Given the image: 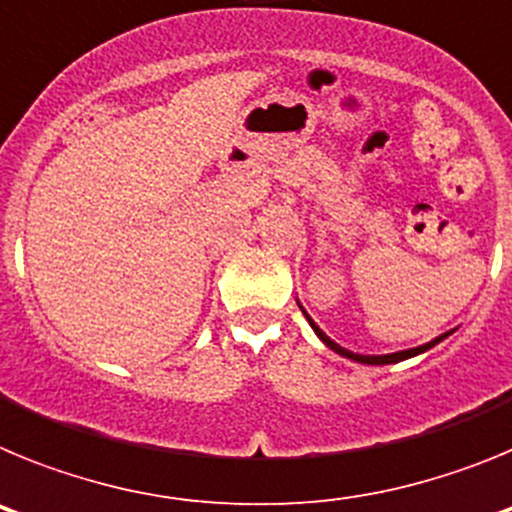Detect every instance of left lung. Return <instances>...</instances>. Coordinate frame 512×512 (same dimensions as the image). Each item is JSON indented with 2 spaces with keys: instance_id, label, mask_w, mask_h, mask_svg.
I'll use <instances>...</instances> for the list:
<instances>
[{
  "instance_id": "1",
  "label": "left lung",
  "mask_w": 512,
  "mask_h": 512,
  "mask_svg": "<svg viewBox=\"0 0 512 512\" xmlns=\"http://www.w3.org/2000/svg\"><path fill=\"white\" fill-rule=\"evenodd\" d=\"M305 318L310 320L312 330H315V333H318V338H320V341L325 343V346H328V348H333V351H336V354L346 356V359H354V361H359V364H397V361H405V359H410V356H418V354H423V351H428V348H433V346H436V343H441L443 338L449 336V333H443V336H438L436 341H431V343H423V346H418V348H410V351H397V354H387V356H364V354H354V351H346V348H343V346H338L336 341H330V338L325 336L323 330H320L318 325H315V320H312L310 315H305Z\"/></svg>"
}]
</instances>
